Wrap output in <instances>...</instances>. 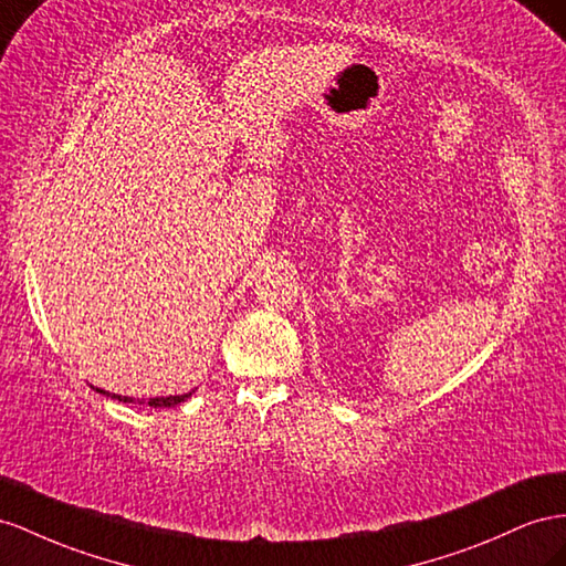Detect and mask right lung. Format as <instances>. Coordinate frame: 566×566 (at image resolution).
I'll return each instance as SVG.
<instances>
[{
    "mask_svg": "<svg viewBox=\"0 0 566 566\" xmlns=\"http://www.w3.org/2000/svg\"><path fill=\"white\" fill-rule=\"evenodd\" d=\"M93 390H97V392H102V395H106V397H112V400H118V402H137V405H149V407H176V405H180V402H186L188 400V397L197 390H190V392H182V395H169V397H149V400H145V397H143V400H140V397H137V400H135V397H126V395H114V392H106V390H99V388H95L93 386Z\"/></svg>",
    "mask_w": 566,
    "mask_h": 566,
    "instance_id": "right-lung-1",
    "label": "right lung"
}]
</instances>
